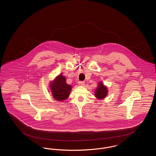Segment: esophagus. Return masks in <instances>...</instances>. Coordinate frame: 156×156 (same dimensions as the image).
<instances>
[{
  "label": "esophagus",
  "instance_id": "1",
  "mask_svg": "<svg viewBox=\"0 0 156 156\" xmlns=\"http://www.w3.org/2000/svg\"><path fill=\"white\" fill-rule=\"evenodd\" d=\"M78 84L80 85H81V86H83L85 85V82L83 81H79L78 82Z\"/></svg>",
  "mask_w": 156,
  "mask_h": 156
}]
</instances>
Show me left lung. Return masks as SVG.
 Masks as SVG:
<instances>
[{"instance_id":"1","label":"left lung","mask_w":156,"mask_h":156,"mask_svg":"<svg viewBox=\"0 0 156 156\" xmlns=\"http://www.w3.org/2000/svg\"><path fill=\"white\" fill-rule=\"evenodd\" d=\"M108 94L107 87H105L102 82H99L97 89L95 91V95L99 99H104L106 97Z\"/></svg>"}]
</instances>
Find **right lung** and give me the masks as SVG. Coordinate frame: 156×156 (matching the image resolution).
Returning <instances> with one entry per match:
<instances>
[{
    "label": "right lung",
    "instance_id": "obj_1",
    "mask_svg": "<svg viewBox=\"0 0 156 156\" xmlns=\"http://www.w3.org/2000/svg\"><path fill=\"white\" fill-rule=\"evenodd\" d=\"M50 86L52 97L56 101H64L69 97L71 86L67 84L66 80L62 75L58 76Z\"/></svg>",
    "mask_w": 156,
    "mask_h": 156
}]
</instances>
